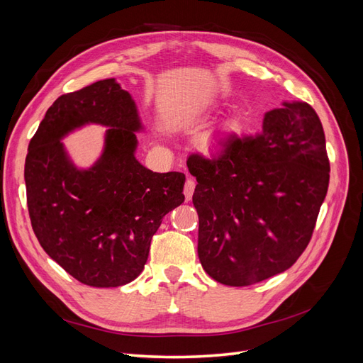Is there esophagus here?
I'll return each mask as SVG.
<instances>
[{
	"mask_svg": "<svg viewBox=\"0 0 363 363\" xmlns=\"http://www.w3.org/2000/svg\"><path fill=\"white\" fill-rule=\"evenodd\" d=\"M195 191V182L192 179H188L184 183V196H186V201H189L192 199Z\"/></svg>",
	"mask_w": 363,
	"mask_h": 363,
	"instance_id": "esophagus-1",
	"label": "esophagus"
}]
</instances>
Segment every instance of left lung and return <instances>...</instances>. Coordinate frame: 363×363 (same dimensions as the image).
I'll use <instances>...</instances> for the list:
<instances>
[{
  "instance_id": "8db88e82",
  "label": "left lung",
  "mask_w": 363,
  "mask_h": 363,
  "mask_svg": "<svg viewBox=\"0 0 363 363\" xmlns=\"http://www.w3.org/2000/svg\"><path fill=\"white\" fill-rule=\"evenodd\" d=\"M196 179L199 257L227 286H250L286 271L312 238L330 163L320 118L283 101L255 136L230 133L212 157L191 155Z\"/></svg>"
}]
</instances>
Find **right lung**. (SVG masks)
Returning a JSON list of instances; mask_svg holds the SVG:
<instances>
[{
  "label": "right lung",
  "instance_id": "right-lung-1",
  "mask_svg": "<svg viewBox=\"0 0 363 363\" xmlns=\"http://www.w3.org/2000/svg\"><path fill=\"white\" fill-rule=\"evenodd\" d=\"M87 123L108 127L105 147L92 167L77 169L61 139ZM139 131L135 100L107 79L59 96L30 140L24 179L33 232L87 286L133 281L163 216L184 201L183 172H152L136 159Z\"/></svg>",
  "mask_w": 363,
  "mask_h": 363
}]
</instances>
